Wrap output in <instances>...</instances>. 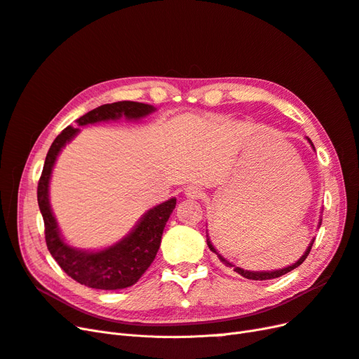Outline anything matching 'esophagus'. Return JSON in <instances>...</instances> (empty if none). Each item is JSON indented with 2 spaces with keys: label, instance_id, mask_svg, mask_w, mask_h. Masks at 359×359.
Returning <instances> with one entry per match:
<instances>
[{
  "label": "esophagus",
  "instance_id": "esophagus-1",
  "mask_svg": "<svg viewBox=\"0 0 359 359\" xmlns=\"http://www.w3.org/2000/svg\"><path fill=\"white\" fill-rule=\"evenodd\" d=\"M184 193H186L187 199H191V201L201 199L203 196V190L199 186H189Z\"/></svg>",
  "mask_w": 359,
  "mask_h": 359
}]
</instances>
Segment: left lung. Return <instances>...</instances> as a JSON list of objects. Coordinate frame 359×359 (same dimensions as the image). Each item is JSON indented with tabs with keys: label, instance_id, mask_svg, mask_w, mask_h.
<instances>
[{
	"label": "left lung",
	"instance_id": "left-lung-1",
	"mask_svg": "<svg viewBox=\"0 0 359 359\" xmlns=\"http://www.w3.org/2000/svg\"><path fill=\"white\" fill-rule=\"evenodd\" d=\"M307 140L310 142V145L313 147V149H314V145H313V142L311 140L307 137ZM320 223L322 222H319V226H320ZM313 243H314V240H311V243H310V245L307 247V250H306V253H304L295 264L293 265H290V266H286V268H283V269H276V271H247V269H243V268H240V266H235V265H232L229 260H226L219 252H217V250L214 248V245L211 244V241H210V238H208V235H206V244H208V247H210V250L212 253H215L217 256H219V259L222 260V264H224L226 266H231V268H233V271L235 273H238L240 276H243V277H245V278H248V280H271V278H277V277H281V276H285V274H287V273H290L292 269H295V268H298L304 260L307 259V256H309V253H310V250H311V245H313Z\"/></svg>",
	"mask_w": 359,
	"mask_h": 359
}]
</instances>
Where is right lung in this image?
Wrapping results in <instances>:
<instances>
[{"mask_svg":"<svg viewBox=\"0 0 359 359\" xmlns=\"http://www.w3.org/2000/svg\"><path fill=\"white\" fill-rule=\"evenodd\" d=\"M156 111L154 106L137 102H116L102 104L81 116L78 126L94 124L111 119H140ZM79 133V128L69 126L53 140L43 166L37 187L39 208L45 222L46 245L52 257L62 268L64 273L81 285L93 289L116 290L135 285L153 264L161 243L163 229L172 211L175 210L177 199L172 198L147 211L137 222L135 229L116 244L99 250L86 252L70 247L62 240L55 217L49 203V181L61 149Z\"/></svg>","mask_w":359,"mask_h":359,"instance_id":"add662e5","label":"right lung"}]
</instances>
